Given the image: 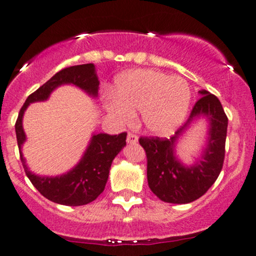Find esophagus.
Masks as SVG:
<instances>
[{"label":"esophagus","instance_id":"34e87169","mask_svg":"<svg viewBox=\"0 0 256 256\" xmlns=\"http://www.w3.org/2000/svg\"><path fill=\"white\" fill-rule=\"evenodd\" d=\"M126 142L130 143V144H134V143L138 142V137L136 134H131V132H128V137H126Z\"/></svg>","mask_w":256,"mask_h":256}]
</instances>
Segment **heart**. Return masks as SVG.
<instances>
[{"label":"heart","instance_id":"obj_1","mask_svg":"<svg viewBox=\"0 0 256 256\" xmlns=\"http://www.w3.org/2000/svg\"><path fill=\"white\" fill-rule=\"evenodd\" d=\"M192 92L186 80L154 70H136L116 79L114 98L107 104L112 118L128 124L134 110L149 134L167 136L184 122Z\"/></svg>","mask_w":256,"mask_h":256}]
</instances>
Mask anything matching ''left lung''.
Masks as SVG:
<instances>
[{"label": "left lung", "mask_w": 256, "mask_h": 256, "mask_svg": "<svg viewBox=\"0 0 256 256\" xmlns=\"http://www.w3.org/2000/svg\"><path fill=\"white\" fill-rule=\"evenodd\" d=\"M202 98L194 106L189 119L171 138L140 137L146 155V178L150 190L161 201L189 204L201 198L219 177L225 158L228 116L216 96L200 90ZM201 115L210 120L208 146L202 158L192 166H184L174 155L178 137Z\"/></svg>", "instance_id": "8db88e82"}]
</instances>
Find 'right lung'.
I'll list each match as a JSON object with an SVG mask.
<instances>
[{
  "label": "right lung",
  "mask_w": 256,
  "mask_h": 256,
  "mask_svg": "<svg viewBox=\"0 0 256 256\" xmlns=\"http://www.w3.org/2000/svg\"><path fill=\"white\" fill-rule=\"evenodd\" d=\"M62 84L76 85L89 95L96 98L100 82L95 72V64H85L66 67L52 76L46 83L38 88L26 98L16 122L18 146H19L20 160L24 166L26 176L44 198L55 204L64 206H83L98 198L100 194L104 190L112 162L126 146L128 134L122 132L114 136L107 134H94L78 165L62 176L40 177L28 171L25 158L22 154V146L26 140L22 128L24 112L32 102L46 101L52 91Z\"/></svg>",
  "instance_id": "add662e5"
}]
</instances>
